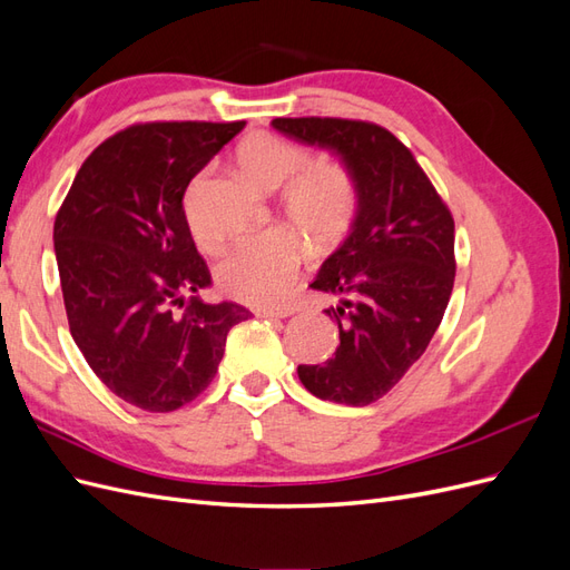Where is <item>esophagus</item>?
Returning <instances> with one entry per match:
<instances>
[{
    "label": "esophagus",
    "instance_id": "obj_1",
    "mask_svg": "<svg viewBox=\"0 0 570 570\" xmlns=\"http://www.w3.org/2000/svg\"><path fill=\"white\" fill-rule=\"evenodd\" d=\"M254 314H256L258 318H287V316L295 314V306H289V304L258 306V308H254Z\"/></svg>",
    "mask_w": 570,
    "mask_h": 570
}]
</instances>
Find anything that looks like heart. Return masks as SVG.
Returning <instances> with one entry per match:
<instances>
[{"label": "heart", "instance_id": "heart-1", "mask_svg": "<svg viewBox=\"0 0 570 570\" xmlns=\"http://www.w3.org/2000/svg\"><path fill=\"white\" fill-rule=\"evenodd\" d=\"M304 145L275 132H254L237 147L243 174L266 189L281 187V209L316 249L340 245L354 228L361 209L358 180L337 159L313 161ZM202 178L189 185L187 223L195 243L212 249L214 239L195 214V193ZM304 243L285 228L252 235L220 258L216 283L228 297L245 304H275L287 295L304 262Z\"/></svg>", "mask_w": 570, "mask_h": 570}]
</instances>
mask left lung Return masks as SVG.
Wrapping results in <instances>:
<instances>
[{"label":"left lung","instance_id":"obj_1","mask_svg":"<svg viewBox=\"0 0 570 570\" xmlns=\"http://www.w3.org/2000/svg\"><path fill=\"white\" fill-rule=\"evenodd\" d=\"M273 128L335 149L358 180L354 228L312 283L342 299L325 308L340 327V347L333 358L297 373L318 400L373 404L423 356L450 304L452 212L411 149L383 126L306 116L275 118Z\"/></svg>","mask_w":570,"mask_h":570}]
</instances>
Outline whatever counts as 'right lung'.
<instances>
[{
    "mask_svg": "<svg viewBox=\"0 0 570 570\" xmlns=\"http://www.w3.org/2000/svg\"><path fill=\"white\" fill-rule=\"evenodd\" d=\"M243 128L245 120H154L118 130L82 161L57 212L71 335L99 381L142 411L197 400L228 331L252 316L235 302L199 299L212 273L183 209L189 180Z\"/></svg>",
    "mask_w": 570,
    "mask_h": 570,
    "instance_id": "obj_1",
    "label": "right lung"
}]
</instances>
